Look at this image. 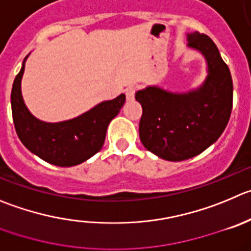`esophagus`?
<instances>
[{"label":"esophagus","mask_w":251,"mask_h":251,"mask_svg":"<svg viewBox=\"0 0 251 251\" xmlns=\"http://www.w3.org/2000/svg\"><path fill=\"white\" fill-rule=\"evenodd\" d=\"M137 88L136 86H131V88H128L127 90H126V99L128 100V101H131V100H133V98H135V93H136Z\"/></svg>","instance_id":"esophagus-1"}]
</instances>
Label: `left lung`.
<instances>
[{
  "mask_svg": "<svg viewBox=\"0 0 251 251\" xmlns=\"http://www.w3.org/2000/svg\"><path fill=\"white\" fill-rule=\"evenodd\" d=\"M188 47L208 64L202 86L183 94L147 86L135 98L142 106L140 139L145 149L167 161H183L214 144L228 125L233 107V80L214 42L200 32L187 34Z\"/></svg>",
  "mask_w": 251,
  "mask_h": 251,
  "instance_id": "1",
  "label": "left lung"
}]
</instances>
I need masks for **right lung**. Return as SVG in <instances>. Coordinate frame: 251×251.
Instances as JSON below:
<instances>
[{"label":"right lung","mask_w":251,"mask_h":251,"mask_svg":"<svg viewBox=\"0 0 251 251\" xmlns=\"http://www.w3.org/2000/svg\"><path fill=\"white\" fill-rule=\"evenodd\" d=\"M27 57L25 58V60ZM25 62L13 81L11 93L12 118L21 142L32 153L51 165L70 167L84 162L101 150L110 121L120 112L124 94L102 101L75 119L43 123L28 111L21 93Z\"/></svg>","instance_id":"right-lung-1"}]
</instances>
